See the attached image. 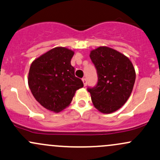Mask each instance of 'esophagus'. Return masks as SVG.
<instances>
[{
    "label": "esophagus",
    "mask_w": 160,
    "mask_h": 160,
    "mask_svg": "<svg viewBox=\"0 0 160 160\" xmlns=\"http://www.w3.org/2000/svg\"><path fill=\"white\" fill-rule=\"evenodd\" d=\"M82 82H83V84H84V86H86L87 85V79L85 78H82Z\"/></svg>",
    "instance_id": "esophagus-1"
}]
</instances>
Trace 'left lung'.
Here are the masks:
<instances>
[{
    "mask_svg": "<svg viewBox=\"0 0 160 160\" xmlns=\"http://www.w3.org/2000/svg\"><path fill=\"white\" fill-rule=\"evenodd\" d=\"M90 58L97 69L98 82L88 91L94 108L103 114H111L130 98L136 79L134 67L128 57L108 46L92 50Z\"/></svg>",
    "mask_w": 160,
    "mask_h": 160,
    "instance_id": "8db88e82",
    "label": "left lung"
}]
</instances>
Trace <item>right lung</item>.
I'll list each match as a JSON object with an SVG mask.
<instances>
[{
	"instance_id": "add662e5",
	"label": "right lung",
	"mask_w": 160,
	"mask_h": 160,
	"mask_svg": "<svg viewBox=\"0 0 160 160\" xmlns=\"http://www.w3.org/2000/svg\"><path fill=\"white\" fill-rule=\"evenodd\" d=\"M74 51L62 46L50 49L34 59L28 74V85L32 95L49 111L59 113L72 101L83 82L75 76L71 65Z\"/></svg>"
}]
</instances>
